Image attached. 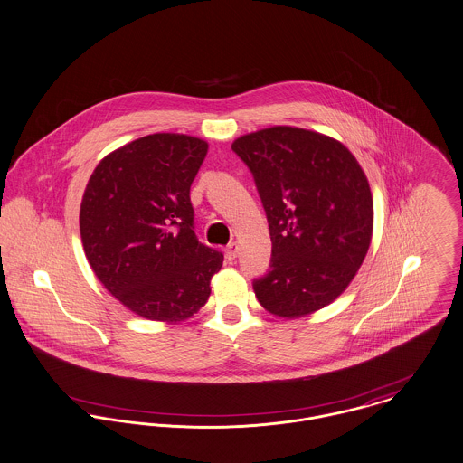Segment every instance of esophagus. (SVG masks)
<instances>
[{"instance_id":"34e87169","label":"esophagus","mask_w":463,"mask_h":463,"mask_svg":"<svg viewBox=\"0 0 463 463\" xmlns=\"http://www.w3.org/2000/svg\"><path fill=\"white\" fill-rule=\"evenodd\" d=\"M236 255H238V243L232 241V243H229L227 249H225V257H227V260H234Z\"/></svg>"}]
</instances>
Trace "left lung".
Listing matches in <instances>:
<instances>
[{
	"instance_id": "8db88e82",
	"label": "left lung",
	"mask_w": 463,
	"mask_h": 463,
	"mask_svg": "<svg viewBox=\"0 0 463 463\" xmlns=\"http://www.w3.org/2000/svg\"><path fill=\"white\" fill-rule=\"evenodd\" d=\"M232 151L253 175L273 243L269 271L253 280L259 303L284 319L333 303L356 277L373 231V199L354 155L296 127L241 136Z\"/></svg>"
}]
</instances>
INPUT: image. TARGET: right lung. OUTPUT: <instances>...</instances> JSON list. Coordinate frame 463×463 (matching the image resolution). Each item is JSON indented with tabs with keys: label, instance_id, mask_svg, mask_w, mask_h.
<instances>
[{
	"label": "right lung",
	"instance_id": "obj_1",
	"mask_svg": "<svg viewBox=\"0 0 463 463\" xmlns=\"http://www.w3.org/2000/svg\"><path fill=\"white\" fill-rule=\"evenodd\" d=\"M208 143L153 134L109 153L86 184L79 227L97 279L139 317L188 319L206 305L223 255L194 232L190 186Z\"/></svg>",
	"mask_w": 463,
	"mask_h": 463
}]
</instances>
